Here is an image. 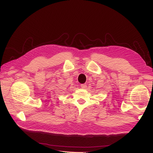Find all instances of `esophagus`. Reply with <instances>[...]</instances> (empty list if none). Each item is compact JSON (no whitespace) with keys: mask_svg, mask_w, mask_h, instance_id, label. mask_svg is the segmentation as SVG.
Instances as JSON below:
<instances>
[{"mask_svg":"<svg viewBox=\"0 0 153 153\" xmlns=\"http://www.w3.org/2000/svg\"><path fill=\"white\" fill-rule=\"evenodd\" d=\"M87 87V85L86 84H81V88H86Z\"/></svg>","mask_w":153,"mask_h":153,"instance_id":"34e87169","label":"esophagus"}]
</instances>
